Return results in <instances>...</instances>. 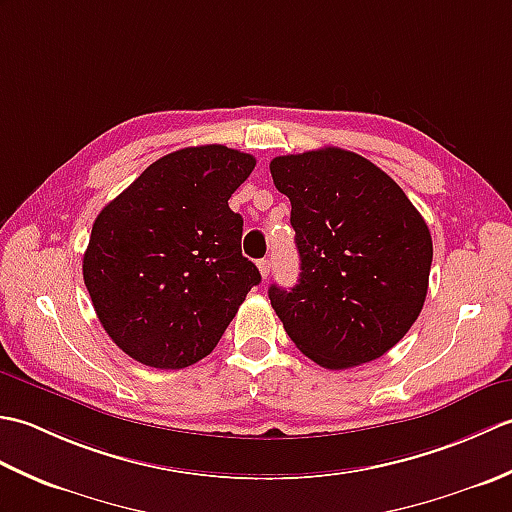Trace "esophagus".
<instances>
[{
  "label": "esophagus",
  "instance_id": "1",
  "mask_svg": "<svg viewBox=\"0 0 512 512\" xmlns=\"http://www.w3.org/2000/svg\"><path fill=\"white\" fill-rule=\"evenodd\" d=\"M257 268H259V273H262V277L268 279V275H270V262H268V259H259Z\"/></svg>",
  "mask_w": 512,
  "mask_h": 512
}]
</instances>
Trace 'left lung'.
<instances>
[{
    "mask_svg": "<svg viewBox=\"0 0 512 512\" xmlns=\"http://www.w3.org/2000/svg\"><path fill=\"white\" fill-rule=\"evenodd\" d=\"M301 259L295 288L270 286V306L299 350L325 369L383 356L427 299V222L374 162L339 147L277 156Z\"/></svg>",
    "mask_w": 512,
    "mask_h": 512,
    "instance_id": "8db88e82",
    "label": "left lung"
}]
</instances>
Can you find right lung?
Masks as SVG:
<instances>
[{
	"label": "right lung",
	"mask_w": 512,
	"mask_h": 512,
	"mask_svg": "<svg viewBox=\"0 0 512 512\" xmlns=\"http://www.w3.org/2000/svg\"><path fill=\"white\" fill-rule=\"evenodd\" d=\"M253 169L255 158L237 149L184 147L96 215L83 281L105 332L134 361H202L262 281L242 255V215L228 209Z\"/></svg>",
	"instance_id": "right-lung-1"
}]
</instances>
